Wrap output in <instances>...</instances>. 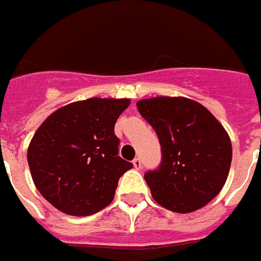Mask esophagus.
Segmentation results:
<instances>
[{"label": "esophagus", "instance_id": "obj_1", "mask_svg": "<svg viewBox=\"0 0 261 261\" xmlns=\"http://www.w3.org/2000/svg\"><path fill=\"white\" fill-rule=\"evenodd\" d=\"M133 165H134L135 169H141V168H142V161H141V159L137 157V159L133 160Z\"/></svg>", "mask_w": 261, "mask_h": 261}]
</instances>
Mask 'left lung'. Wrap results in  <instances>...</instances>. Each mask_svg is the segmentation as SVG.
Wrapping results in <instances>:
<instances>
[{"label":"left lung","instance_id":"1","mask_svg":"<svg viewBox=\"0 0 261 261\" xmlns=\"http://www.w3.org/2000/svg\"><path fill=\"white\" fill-rule=\"evenodd\" d=\"M154 128L161 163L145 180L157 203L191 213L219 194L231 164V143L222 124L202 104L186 97H154L137 102Z\"/></svg>","mask_w":261,"mask_h":261}]
</instances>
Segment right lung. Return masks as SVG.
<instances>
[{
    "mask_svg": "<svg viewBox=\"0 0 261 261\" xmlns=\"http://www.w3.org/2000/svg\"><path fill=\"white\" fill-rule=\"evenodd\" d=\"M127 98H88L59 108L43 122L28 147L39 192L65 214L85 217L112 202L119 178L133 164L119 157L115 123Z\"/></svg>",
    "mask_w": 261,
    "mask_h": 261,
    "instance_id": "right-lung-1",
    "label": "right lung"
}]
</instances>
